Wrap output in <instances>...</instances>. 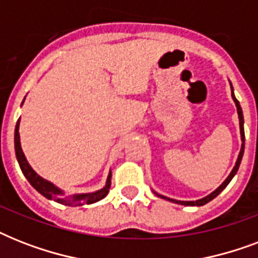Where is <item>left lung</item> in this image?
I'll return each mask as SVG.
<instances>
[{"mask_svg": "<svg viewBox=\"0 0 258 258\" xmlns=\"http://www.w3.org/2000/svg\"><path fill=\"white\" fill-rule=\"evenodd\" d=\"M230 83V82H229ZM230 89H232V99L233 101H234V104H236L237 107V113H238V120H240V134H241V150H240V154H238V158H237L236 161V165H234V167H233V170L230 171V174L228 175V178L222 182V183L218 186V187L214 190V191H212L209 196L204 197V198H201V200H197V201H178V200H172V198H169V197H165L162 196V194H158V192H155L158 197H161V198H163V200H167L170 201V202H174V204H178V205H184V206H204V205H206L208 202H210L212 200H214L218 194H220L222 190H224L226 186L229 184V182L233 179V176L236 175L237 171H238V167H240L241 165V161H242V155H244V149H245V133H244V115H242V109H241V105H240V101L237 100L236 96H234V92H233V86L232 83H230Z\"/></svg>", "mask_w": 258, "mask_h": 258, "instance_id": "8db88e82", "label": "left lung"}]
</instances>
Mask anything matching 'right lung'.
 <instances>
[{
  "mask_svg": "<svg viewBox=\"0 0 258 258\" xmlns=\"http://www.w3.org/2000/svg\"><path fill=\"white\" fill-rule=\"evenodd\" d=\"M25 100V99H24ZM24 104V101H22ZM21 104V105H22ZM20 119H18L17 124H16V130H14V150H16V157H17V162L20 165L22 174L25 175V178L29 180V183L37 190L41 196H44L46 200H53L56 202L66 206H82L84 204H95L97 201L103 200L109 191V186H111V176L112 172L109 171L107 180H105L104 187L100 190L92 192H83V194H72V196H66L64 190L57 187L56 184H53L49 180H46L45 178H42L32 169V166L29 165V162L26 161V157L24 151L21 149V142H20Z\"/></svg>",
  "mask_w": 258,
  "mask_h": 258,
  "instance_id": "add662e5",
  "label": "right lung"
}]
</instances>
